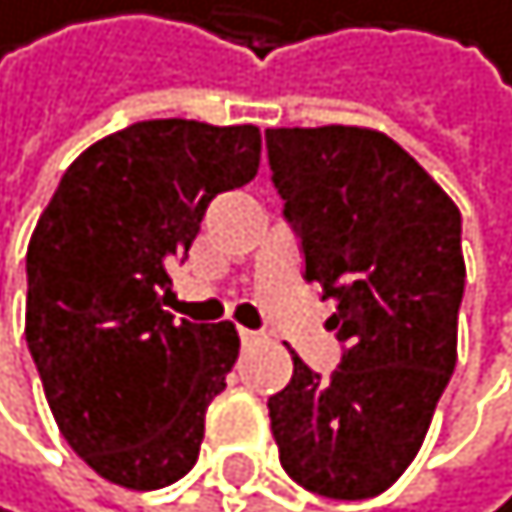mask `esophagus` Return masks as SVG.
<instances>
[{
	"label": "esophagus",
	"mask_w": 512,
	"mask_h": 512,
	"mask_svg": "<svg viewBox=\"0 0 512 512\" xmlns=\"http://www.w3.org/2000/svg\"><path fill=\"white\" fill-rule=\"evenodd\" d=\"M238 335H241V342H245V345H254V342H261V332H254V329H238Z\"/></svg>",
	"instance_id": "obj_1"
}]
</instances>
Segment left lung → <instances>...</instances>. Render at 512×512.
<instances>
[{
  "instance_id": "left-lung-1",
  "label": "left lung",
  "mask_w": 512,
  "mask_h": 512,
  "mask_svg": "<svg viewBox=\"0 0 512 512\" xmlns=\"http://www.w3.org/2000/svg\"><path fill=\"white\" fill-rule=\"evenodd\" d=\"M283 219L306 280L338 309V368L322 377L293 355L267 400L280 465L332 500L377 497L426 439L455 371L465 296L461 212L393 138L371 128H267Z\"/></svg>"
}]
</instances>
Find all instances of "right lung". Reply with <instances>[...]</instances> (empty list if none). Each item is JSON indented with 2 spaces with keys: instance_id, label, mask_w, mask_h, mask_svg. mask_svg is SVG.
Wrapping results in <instances>:
<instances>
[{
  "instance_id": "right-lung-1",
  "label": "right lung",
  "mask_w": 512,
  "mask_h": 512,
  "mask_svg": "<svg viewBox=\"0 0 512 512\" xmlns=\"http://www.w3.org/2000/svg\"><path fill=\"white\" fill-rule=\"evenodd\" d=\"M258 164L254 125L135 122L86 148L41 212L25 342L67 445L99 478L157 490L196 465L238 332L174 322L170 264Z\"/></svg>"
}]
</instances>
